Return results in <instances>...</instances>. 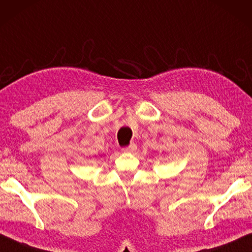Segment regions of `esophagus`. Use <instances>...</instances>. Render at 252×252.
Returning <instances> with one entry per match:
<instances>
[{
  "label": "esophagus",
  "mask_w": 252,
  "mask_h": 252,
  "mask_svg": "<svg viewBox=\"0 0 252 252\" xmlns=\"http://www.w3.org/2000/svg\"><path fill=\"white\" fill-rule=\"evenodd\" d=\"M136 149H137V146L136 145L130 144L129 146H127V147L122 148V152L123 153H133V152H136Z\"/></svg>",
  "instance_id": "1"
}]
</instances>
